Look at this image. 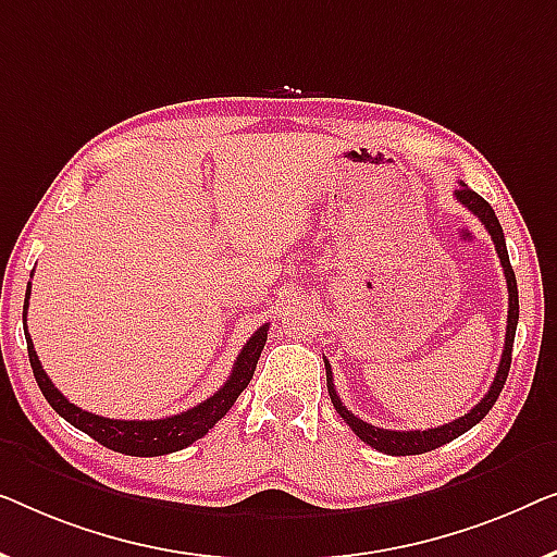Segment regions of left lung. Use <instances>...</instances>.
<instances>
[{
	"instance_id": "obj_1",
	"label": "left lung",
	"mask_w": 557,
	"mask_h": 557,
	"mask_svg": "<svg viewBox=\"0 0 557 557\" xmlns=\"http://www.w3.org/2000/svg\"><path fill=\"white\" fill-rule=\"evenodd\" d=\"M457 201L465 203V207L472 211V214L484 224V230L490 232L492 242H495L499 262H503L505 280H507V293H510V308H507V331H505V350H503V358H499V368H497L495 381H492V386H490L487 394H484L482 401L476 404L472 411L465 413V417L454 419V421H449V424H444V426L426 429V432H391V429H381V426L368 424V421L358 419L356 413H350L346 406H343L341 396L335 394V386H333L331 363H327V360H325L327 394H331V401L335 406V411H338L341 417H343V421H346V424L354 429L360 442H366L368 446H373V449H379L383 454H391V457H406V454L432 451V449H438V446H442V444H449L451 438H457V436H461L465 432H469V429H472L474 424H480V421L487 417L490 409H492V406H495V401L499 398V394H503L507 373H510L517 318H520V300H517V280H515L510 257H507V245H505L503 226H499V219L495 216V209H492L490 203L480 197V194L469 189L467 184H461L459 189H457Z\"/></svg>"
}]
</instances>
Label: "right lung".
I'll return each instance as SVG.
<instances>
[{"mask_svg":"<svg viewBox=\"0 0 557 557\" xmlns=\"http://www.w3.org/2000/svg\"><path fill=\"white\" fill-rule=\"evenodd\" d=\"M27 308H29V285L25 293V310H22V320H25L29 366H33L35 381L37 386H40L42 396L47 398V404H50L52 409L58 411L62 419L70 421L75 429H81V432L92 436L96 442L108 446V449L131 454V457H161V454L186 449V446L207 434L219 419H224L226 411L232 409L242 391L247 388V383L252 381L257 360H260V354L270 331L268 323L257 327V333H252V338L245 343L242 354L237 356V360H234L230 379H226L224 386L219 388L214 396H209L207 401H201L199 406H194V409L174 413V417H166V419L121 421V419H106V417H98V413L77 409L75 404H70L67 398L54 388V383L50 381V375L45 373L40 358L35 354L33 338H29L27 333Z\"/></svg>","mask_w":557,"mask_h":557,"instance_id":"add662e5","label":"right lung"}]
</instances>
